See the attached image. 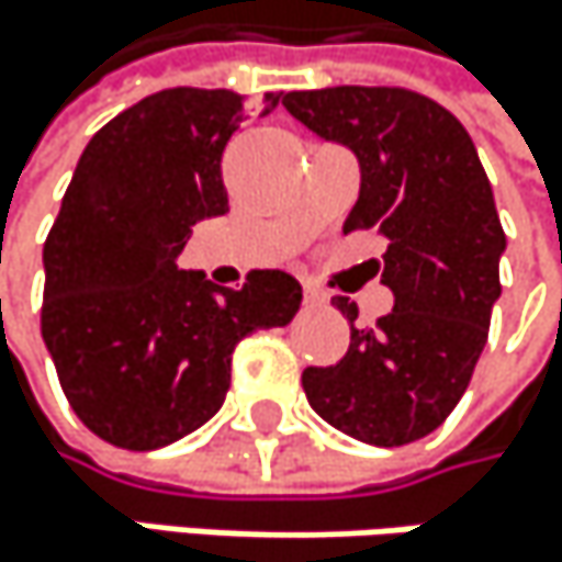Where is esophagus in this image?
<instances>
[{
  "mask_svg": "<svg viewBox=\"0 0 562 562\" xmlns=\"http://www.w3.org/2000/svg\"><path fill=\"white\" fill-rule=\"evenodd\" d=\"M303 300H306L310 306H323V303H326V293L316 290V286H303Z\"/></svg>",
  "mask_w": 562,
  "mask_h": 562,
  "instance_id": "1",
  "label": "esophagus"
}]
</instances>
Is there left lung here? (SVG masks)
Returning <instances> with one entry per match:
<instances>
[{
    "mask_svg": "<svg viewBox=\"0 0 562 562\" xmlns=\"http://www.w3.org/2000/svg\"><path fill=\"white\" fill-rule=\"evenodd\" d=\"M306 130L349 146L359 159V199L342 233L383 239V283L393 313L356 326L333 367H306L310 406L336 429L373 447L423 439L467 393L499 300L506 236L493 189L460 119L403 86H333L286 92Z\"/></svg>",
    "mask_w": 562,
    "mask_h": 562,
    "instance_id": "8db88e82",
    "label": "left lung"
}]
</instances>
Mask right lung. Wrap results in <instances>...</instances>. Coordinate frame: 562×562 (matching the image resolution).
I'll list each match as a JSON object with an SVG mask.
<instances>
[{"mask_svg":"<svg viewBox=\"0 0 562 562\" xmlns=\"http://www.w3.org/2000/svg\"><path fill=\"white\" fill-rule=\"evenodd\" d=\"M246 105L179 86L119 112L46 236L43 339L72 413L112 447L146 453L199 429L226 400L239 339L300 310L290 272L252 269L243 290H220L176 266L199 220L229 213L223 153Z\"/></svg>","mask_w":562,"mask_h":562,"instance_id":"1","label":"right lung"}]
</instances>
